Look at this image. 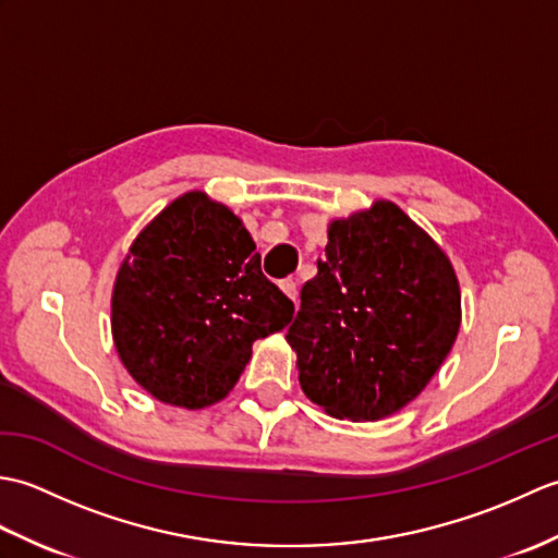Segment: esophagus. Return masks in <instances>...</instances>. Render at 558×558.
<instances>
[{
    "instance_id": "obj_1",
    "label": "esophagus",
    "mask_w": 558,
    "mask_h": 558,
    "mask_svg": "<svg viewBox=\"0 0 558 558\" xmlns=\"http://www.w3.org/2000/svg\"><path fill=\"white\" fill-rule=\"evenodd\" d=\"M280 290L288 294L290 300H298V282H294L292 278H286V280H280Z\"/></svg>"
}]
</instances>
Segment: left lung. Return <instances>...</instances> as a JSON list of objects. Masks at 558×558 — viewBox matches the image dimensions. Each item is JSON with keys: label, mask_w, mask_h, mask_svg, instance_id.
Segmentation results:
<instances>
[{"label": "left lung", "mask_w": 558, "mask_h": 558, "mask_svg": "<svg viewBox=\"0 0 558 558\" xmlns=\"http://www.w3.org/2000/svg\"><path fill=\"white\" fill-rule=\"evenodd\" d=\"M288 328L302 390L345 420H381L417 398L460 328L446 254L390 201L333 220Z\"/></svg>", "instance_id": "1"}]
</instances>
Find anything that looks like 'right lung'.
Instances as JSON below:
<instances>
[{
  "instance_id": "obj_1",
  "label": "right lung",
  "mask_w": 558,
  "mask_h": 558,
  "mask_svg": "<svg viewBox=\"0 0 558 558\" xmlns=\"http://www.w3.org/2000/svg\"><path fill=\"white\" fill-rule=\"evenodd\" d=\"M292 314L242 220L201 192L172 201L136 236L112 292V336L129 374L189 410L228 396L254 340Z\"/></svg>"
}]
</instances>
